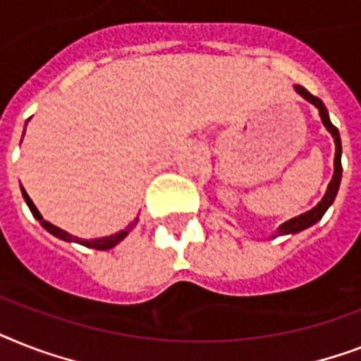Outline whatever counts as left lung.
<instances>
[{"label":"left lung","instance_id":"1","mask_svg":"<svg viewBox=\"0 0 361 361\" xmlns=\"http://www.w3.org/2000/svg\"><path fill=\"white\" fill-rule=\"evenodd\" d=\"M294 92H296L298 95H302L305 101H309V103L313 104V106H317V109H319L320 120H322L324 127L328 129V133L331 135V138H334V144H336V157H334V176H331V181L328 183V189H326L324 197H322V200H320V202L317 204L314 208H311L309 212H305V214L298 215V217H292V219L285 221L283 225L277 226V231H275L269 238L286 236V234H298V232H302V231H305V228H309V226H313L314 223H319V221L322 219V215L326 214V209L330 208L331 204H334V200H336V197H337V191H339V185H341V176H343L341 153H343V147H341V136H339V130H337L336 125L330 121L328 110H326L324 103H322L319 97L311 95V93L305 90V87L298 86V84L294 86Z\"/></svg>","mask_w":361,"mask_h":361}]
</instances>
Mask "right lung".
<instances>
[{"label":"right lung","mask_w":361,"mask_h":361,"mask_svg":"<svg viewBox=\"0 0 361 361\" xmlns=\"http://www.w3.org/2000/svg\"><path fill=\"white\" fill-rule=\"evenodd\" d=\"M25 123H27V121H25ZM22 197H24L25 204L30 206L33 217H35V219L39 221V223H41V225L44 226V228H47L50 234H52V236L59 238V240H63V241H75V243H80V245H84V247H92V249H99V251H106V249H112V247L118 245V243H120L121 240H125V236H127V234H129V232L135 228L136 223H138V217H136L135 221H130L129 225L125 226L123 231L116 232V234H110V236H104V238H93V240H82V238L73 236V234H69V232L61 231L59 226L52 225V223H48V221L42 219V215L39 214V209L35 208V204L31 202V198L27 197V192L24 191V187H22Z\"/></svg>","instance_id":"add662e5"}]
</instances>
